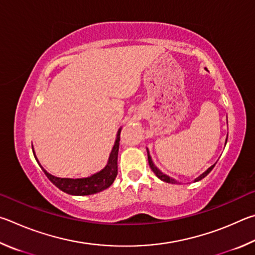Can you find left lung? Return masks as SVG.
<instances>
[{"mask_svg": "<svg viewBox=\"0 0 255 255\" xmlns=\"http://www.w3.org/2000/svg\"><path fill=\"white\" fill-rule=\"evenodd\" d=\"M227 141V140H226ZM148 160H149V166H150V168L152 169V171L155 173V176H157L158 178H160V179L161 180H163V181H166V182H169V184H178V182L175 180V179H172V178H170L169 176H167V175H164V173H162L161 171L159 170V169L154 166L153 164V162H152V160H151V157L149 155V152H148ZM215 167V164H213V166L211 167V168H208L206 171H205L203 175H200L198 178H196V180L195 181H198V180H202L203 178H205L206 177L209 172L212 171V169Z\"/></svg>", "mask_w": 255, "mask_h": 255, "instance_id": "left-lung-1", "label": "left lung"}]
</instances>
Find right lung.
I'll list each match as a JSON object with an SVG mask.
<instances>
[{
  "label": "right lung",
  "instance_id": "add662e5",
  "mask_svg": "<svg viewBox=\"0 0 255 255\" xmlns=\"http://www.w3.org/2000/svg\"><path fill=\"white\" fill-rule=\"evenodd\" d=\"M120 134L121 128L118 132V137H116L115 144L112 150L109 163L103 169L102 171L95 173L92 177L88 178H79V179H70V178H59L50 175L42 168L44 175L48 177L53 185L58 187L60 190L69 195H93L100 191L104 190L113 184L114 179L118 176V154L120 148ZM34 154V153H33ZM37 159V158H35Z\"/></svg>",
  "mask_w": 255,
  "mask_h": 255
}]
</instances>
